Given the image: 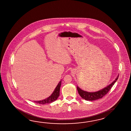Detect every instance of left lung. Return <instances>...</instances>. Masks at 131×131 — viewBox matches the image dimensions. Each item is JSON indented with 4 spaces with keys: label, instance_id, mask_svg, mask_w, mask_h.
I'll return each mask as SVG.
<instances>
[{
    "label": "left lung",
    "instance_id": "obj_1",
    "mask_svg": "<svg viewBox=\"0 0 131 131\" xmlns=\"http://www.w3.org/2000/svg\"><path fill=\"white\" fill-rule=\"evenodd\" d=\"M119 75L116 78L114 81H113L111 84H110L108 86L104 88L99 91L95 92H88L83 90L80 89L78 86H77V90L80 96L83 98V99L89 101H93L97 99H100L102 98L104 96H105L108 92L112 88V86L115 83L116 80L118 79Z\"/></svg>",
    "mask_w": 131,
    "mask_h": 131
}]
</instances>
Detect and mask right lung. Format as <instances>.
I'll use <instances>...</instances> for the list:
<instances>
[{
  "label": "right lung",
  "instance_id": "1",
  "mask_svg": "<svg viewBox=\"0 0 131 131\" xmlns=\"http://www.w3.org/2000/svg\"><path fill=\"white\" fill-rule=\"evenodd\" d=\"M61 81L59 84H58L57 86L54 89L53 92L51 94V96H50L49 97L46 99L40 100V101H35L34 102L36 103L39 104H49L50 103L54 102V101L56 100L59 96H60V87H61Z\"/></svg>",
  "mask_w": 131,
  "mask_h": 131
}]
</instances>
